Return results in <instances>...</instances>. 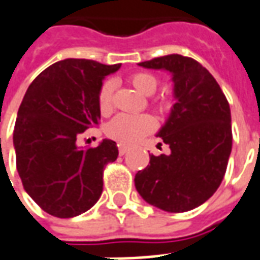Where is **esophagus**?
Masks as SVG:
<instances>
[{"label":"esophagus","instance_id":"34e87169","mask_svg":"<svg viewBox=\"0 0 260 260\" xmlns=\"http://www.w3.org/2000/svg\"><path fill=\"white\" fill-rule=\"evenodd\" d=\"M118 150H119V155L122 156V155H125V153H126L128 150H129V146H128V145H124V143H121Z\"/></svg>","mask_w":260,"mask_h":260}]
</instances>
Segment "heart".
Segmentation results:
<instances>
[{"instance_id":"b5f03b06","label":"heart","mask_w":260,"mask_h":260,"mask_svg":"<svg viewBox=\"0 0 260 260\" xmlns=\"http://www.w3.org/2000/svg\"><path fill=\"white\" fill-rule=\"evenodd\" d=\"M129 83L136 91L142 95H152L157 88V80L149 73H135L129 77ZM99 108L103 114L112 110V83L105 81L99 91ZM159 110H166L168 103L161 101L157 104ZM155 119L148 114L141 115H118L107 126V134L112 139L122 143H136L143 136L155 129Z\"/></svg>"}]
</instances>
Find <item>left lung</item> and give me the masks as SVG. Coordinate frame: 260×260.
Returning <instances> with one entry per match:
<instances>
[{
  "instance_id": "8db88e82",
  "label": "left lung",
  "mask_w": 260,
  "mask_h": 260,
  "mask_svg": "<svg viewBox=\"0 0 260 260\" xmlns=\"http://www.w3.org/2000/svg\"><path fill=\"white\" fill-rule=\"evenodd\" d=\"M139 66L172 74L176 103L157 132L170 153L149 155L150 165L135 176L136 190L163 211H190L224 179L232 149L230 104L211 73L191 57L168 54Z\"/></svg>"
}]
</instances>
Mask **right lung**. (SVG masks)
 Segmentation results:
<instances>
[{"mask_svg": "<svg viewBox=\"0 0 260 260\" xmlns=\"http://www.w3.org/2000/svg\"><path fill=\"white\" fill-rule=\"evenodd\" d=\"M121 64L87 59L57 61L25 92L14 129L16 170L30 199L57 218L90 210L103 193L105 165L117 160V143L103 139L81 149L77 139L99 125V91Z\"/></svg>", "mask_w": 260, "mask_h": 260, "instance_id": "right-lung-1", "label": "right lung"}]
</instances>
